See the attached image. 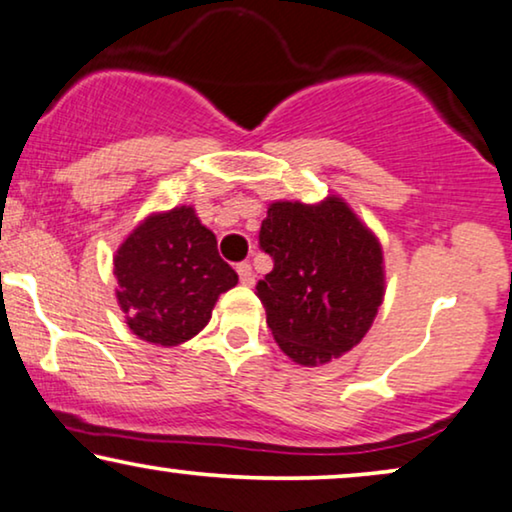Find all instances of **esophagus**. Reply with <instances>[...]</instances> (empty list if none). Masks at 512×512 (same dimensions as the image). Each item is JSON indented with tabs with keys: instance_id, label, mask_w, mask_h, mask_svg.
Returning a JSON list of instances; mask_svg holds the SVG:
<instances>
[{
	"instance_id": "1",
	"label": "esophagus",
	"mask_w": 512,
	"mask_h": 512,
	"mask_svg": "<svg viewBox=\"0 0 512 512\" xmlns=\"http://www.w3.org/2000/svg\"><path fill=\"white\" fill-rule=\"evenodd\" d=\"M237 275H240V282H242L244 286H254L256 277H254V270H251L249 263H240V265H237Z\"/></svg>"
}]
</instances>
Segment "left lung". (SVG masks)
Returning a JSON list of instances; mask_svg holds the SVG:
<instances>
[{
  "label": "left lung",
  "instance_id": "8db88e82",
  "mask_svg": "<svg viewBox=\"0 0 512 512\" xmlns=\"http://www.w3.org/2000/svg\"><path fill=\"white\" fill-rule=\"evenodd\" d=\"M258 240L275 261L256 296L279 349L314 368L359 345L384 300V254L354 209L340 195L275 200Z\"/></svg>",
  "mask_w": 512,
  "mask_h": 512
}]
</instances>
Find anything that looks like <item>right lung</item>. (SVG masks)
Wrapping results in <instances>:
<instances>
[{
    "mask_svg": "<svg viewBox=\"0 0 512 512\" xmlns=\"http://www.w3.org/2000/svg\"><path fill=\"white\" fill-rule=\"evenodd\" d=\"M116 300L139 340L179 347L212 319L237 272L219 256L216 235L195 207L153 212L130 230L114 254Z\"/></svg>",
    "mask_w": 512,
    "mask_h": 512,
    "instance_id": "1",
    "label": "right lung"
}]
</instances>
